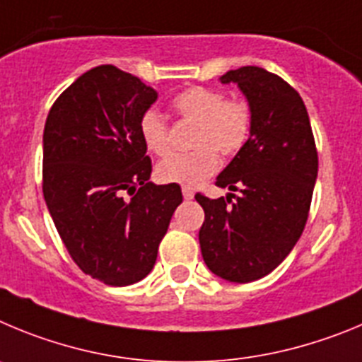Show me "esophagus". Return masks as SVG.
<instances>
[{"label":"esophagus","mask_w":362,"mask_h":362,"mask_svg":"<svg viewBox=\"0 0 362 362\" xmlns=\"http://www.w3.org/2000/svg\"><path fill=\"white\" fill-rule=\"evenodd\" d=\"M182 194H184L185 200H193L194 198V191L191 187H182Z\"/></svg>","instance_id":"34e87169"}]
</instances>
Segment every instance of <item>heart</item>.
<instances>
[{"instance_id":"b5f03b06","label":"heart","mask_w":362,"mask_h":362,"mask_svg":"<svg viewBox=\"0 0 362 362\" xmlns=\"http://www.w3.org/2000/svg\"><path fill=\"white\" fill-rule=\"evenodd\" d=\"M180 119L194 122L191 144L193 151L173 153L155 169L162 184H178L185 187L202 184L213 177L220 168V151L233 157L242 151L252 129V113L245 100L230 99L218 90L191 86L182 90L171 100ZM139 133L146 149L164 155L169 149V124L157 110H148L139 120Z\"/></svg>"}]
</instances>
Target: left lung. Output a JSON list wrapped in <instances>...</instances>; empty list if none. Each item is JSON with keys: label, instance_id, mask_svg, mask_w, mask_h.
Instances as JSON below:
<instances>
[{"label": "left lung", "instance_id": "1", "mask_svg": "<svg viewBox=\"0 0 362 362\" xmlns=\"http://www.w3.org/2000/svg\"><path fill=\"white\" fill-rule=\"evenodd\" d=\"M220 81L242 90L252 129L216 178L218 187L233 193L216 200L194 197L205 213L198 240L213 274L249 283L272 272L298 243L317 178V149L305 103L281 77L242 66Z\"/></svg>", "mask_w": 362, "mask_h": 362}]
</instances>
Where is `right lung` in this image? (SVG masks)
<instances>
[{"label":"right lung","instance_id":"right-lung-1","mask_svg":"<svg viewBox=\"0 0 362 362\" xmlns=\"http://www.w3.org/2000/svg\"><path fill=\"white\" fill-rule=\"evenodd\" d=\"M157 97L139 77L100 64L71 83L47 117L45 202L71 259L104 285H133L151 272L182 204L180 185L149 182L139 120Z\"/></svg>","mask_w":362,"mask_h":362}]
</instances>
